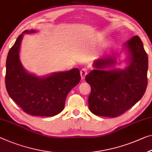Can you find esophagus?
<instances>
[{"mask_svg": "<svg viewBox=\"0 0 152 152\" xmlns=\"http://www.w3.org/2000/svg\"><path fill=\"white\" fill-rule=\"evenodd\" d=\"M88 74V71H87V69H82L81 70V71H80V75H81V79H82V80H83L84 79H85V77H86V75Z\"/></svg>", "mask_w": 152, "mask_h": 152, "instance_id": "1", "label": "esophagus"}]
</instances>
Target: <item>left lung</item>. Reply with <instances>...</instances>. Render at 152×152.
Instances as JSON below:
<instances>
[{"mask_svg": "<svg viewBox=\"0 0 152 152\" xmlns=\"http://www.w3.org/2000/svg\"><path fill=\"white\" fill-rule=\"evenodd\" d=\"M128 53L124 69H113L117 56H104L93 63L94 69L86 76L91 86L88 106L93 114L115 118L131 108L143 97L148 86V57L138 36L124 44ZM109 68V69H108Z\"/></svg>", "mask_w": 152, "mask_h": 152, "instance_id": "obj_1", "label": "left lung"}]
</instances>
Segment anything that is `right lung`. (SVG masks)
<instances>
[{
	"instance_id": "obj_1",
	"label": "right lung",
	"mask_w": 152,
	"mask_h": 152,
	"mask_svg": "<svg viewBox=\"0 0 152 152\" xmlns=\"http://www.w3.org/2000/svg\"><path fill=\"white\" fill-rule=\"evenodd\" d=\"M25 30L18 37L8 53L6 62V89L11 99L23 111L31 115L54 116L65 105L69 92L81 80L78 69L56 72L38 77L26 71L20 59V50Z\"/></svg>"
}]
</instances>
